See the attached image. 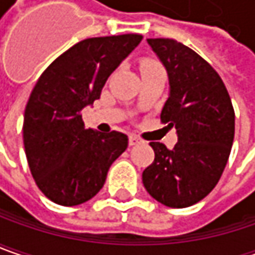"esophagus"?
Segmentation results:
<instances>
[{
  "mask_svg": "<svg viewBox=\"0 0 255 255\" xmlns=\"http://www.w3.org/2000/svg\"><path fill=\"white\" fill-rule=\"evenodd\" d=\"M128 142H129V145H138V144H141L142 141H141V138H138L137 135L131 134V135L128 137Z\"/></svg>",
  "mask_w": 255,
  "mask_h": 255,
  "instance_id": "34e87169",
  "label": "esophagus"
}]
</instances>
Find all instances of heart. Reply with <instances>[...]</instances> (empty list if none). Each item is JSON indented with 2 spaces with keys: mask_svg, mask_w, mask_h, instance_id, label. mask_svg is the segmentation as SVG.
Returning a JSON list of instances; mask_svg holds the SVG:
<instances>
[{
  "mask_svg": "<svg viewBox=\"0 0 255 255\" xmlns=\"http://www.w3.org/2000/svg\"><path fill=\"white\" fill-rule=\"evenodd\" d=\"M141 71L142 72L162 71V68H161V65L157 61H152V60H145V61L141 64Z\"/></svg>",
  "mask_w": 255,
  "mask_h": 255,
  "instance_id": "obj_1",
  "label": "heart"
}]
</instances>
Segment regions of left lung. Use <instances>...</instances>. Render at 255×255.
<instances>
[{
    "label": "left lung",
    "mask_w": 255,
    "mask_h": 255,
    "mask_svg": "<svg viewBox=\"0 0 255 255\" xmlns=\"http://www.w3.org/2000/svg\"><path fill=\"white\" fill-rule=\"evenodd\" d=\"M168 74L170 95L161 123L175 127L178 141L168 149L149 142L155 158L142 183L158 203L185 208L213 191L226 168L234 139V108L217 71L195 51L170 38H148Z\"/></svg>",
    "instance_id": "1"
}]
</instances>
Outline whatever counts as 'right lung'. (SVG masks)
<instances>
[{"label": "right lung", "instance_id": "1", "mask_svg": "<svg viewBox=\"0 0 255 255\" xmlns=\"http://www.w3.org/2000/svg\"><path fill=\"white\" fill-rule=\"evenodd\" d=\"M141 39L124 34L80 41L51 62L29 95L22 127L25 155L38 188L55 204L91 200L127 149L123 132L85 129L81 111L100 98L111 72Z\"/></svg>", "mask_w": 255, "mask_h": 255}]
</instances>
